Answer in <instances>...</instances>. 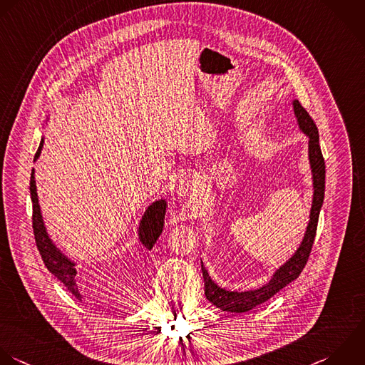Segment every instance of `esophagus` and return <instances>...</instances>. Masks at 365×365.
I'll list each match as a JSON object with an SVG mask.
<instances>
[{"label": "esophagus", "mask_w": 365, "mask_h": 365, "mask_svg": "<svg viewBox=\"0 0 365 365\" xmlns=\"http://www.w3.org/2000/svg\"><path fill=\"white\" fill-rule=\"evenodd\" d=\"M200 189V182H199V178L196 176H190V178H186V179H182L179 183H178V187H176V192L179 196L182 197H186V196H192L195 193H197Z\"/></svg>", "instance_id": "1"}]
</instances>
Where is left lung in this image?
Returning a JSON list of instances; mask_svg holds the SVG:
<instances>
[{"instance_id": "8db88e82", "label": "left lung", "mask_w": 365, "mask_h": 365, "mask_svg": "<svg viewBox=\"0 0 365 365\" xmlns=\"http://www.w3.org/2000/svg\"><path fill=\"white\" fill-rule=\"evenodd\" d=\"M293 109L294 115L299 123L300 130L309 136V160L313 175V203L310 210V220L304 233V237L299 246V249L294 252V255L283 264L280 266L276 273L272 276L269 283L264 286L256 289V290H247V292H230L226 289L219 287L209 276L207 270L203 266L202 262V273H203V282H205V294L206 299L216 306L217 309L223 312L230 313H246L252 309L263 304L269 299H272L277 292H280L283 287H286L289 283L296 280L300 273L303 272L317 232V223L320 210L324 200V190H326V163L324 158L320 149L319 142V129L309 115V112L302 106V103L294 99L293 101Z\"/></svg>"}]
</instances>
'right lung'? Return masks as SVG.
Segmentation results:
<instances>
[{
    "label": "right lung",
    "mask_w": 365,
    "mask_h": 365,
    "mask_svg": "<svg viewBox=\"0 0 365 365\" xmlns=\"http://www.w3.org/2000/svg\"><path fill=\"white\" fill-rule=\"evenodd\" d=\"M43 146V138L41 139L39 148L35 153L34 162L39 158L41 150ZM34 169L31 173V182H29V192H31V200H32V229H34V236H35V243L39 250V255L46 266V269L61 282L65 284V287L78 299L82 300V296L78 290L76 284V263L72 262L69 257H66L51 240L46 227L43 225V219L41 215V207L38 203V195H36V185H35V175ZM166 213V200L160 199L153 202L146 212L143 213L138 235H139V242L148 249L152 250L155 246L156 240L159 239L162 230H163V219Z\"/></svg>",
    "instance_id": "1"
}]
</instances>
